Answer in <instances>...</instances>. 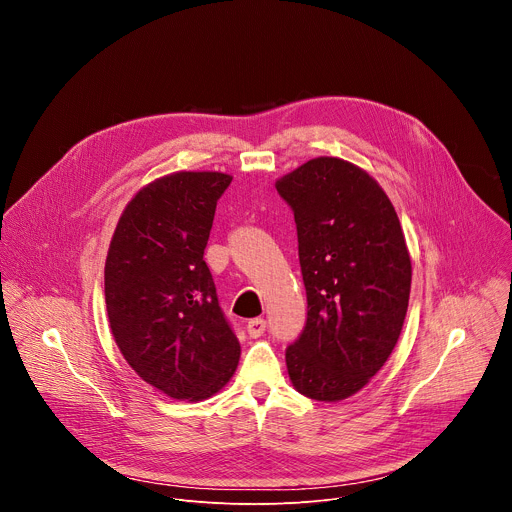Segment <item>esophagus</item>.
Instances as JSON below:
<instances>
[{"label": "esophagus", "mask_w": 512, "mask_h": 512, "mask_svg": "<svg viewBox=\"0 0 512 512\" xmlns=\"http://www.w3.org/2000/svg\"><path fill=\"white\" fill-rule=\"evenodd\" d=\"M265 320L263 318H253L247 322V332L251 338H259L263 332H265Z\"/></svg>", "instance_id": "obj_1"}]
</instances>
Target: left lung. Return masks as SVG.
Listing matches in <instances>:
<instances>
[{
  "mask_svg": "<svg viewBox=\"0 0 512 512\" xmlns=\"http://www.w3.org/2000/svg\"><path fill=\"white\" fill-rule=\"evenodd\" d=\"M298 227L308 320L285 350L289 381L316 401L358 393L391 356L409 306L399 216L362 168L314 158L275 182Z\"/></svg>",
  "mask_w": 512,
  "mask_h": 512,
  "instance_id": "obj_1",
  "label": "left lung"
}]
</instances>
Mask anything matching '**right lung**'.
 Segmentation results:
<instances>
[{"instance_id": "obj_1", "label": "right lung", "mask_w": 512, "mask_h": 512, "mask_svg": "<svg viewBox=\"0 0 512 512\" xmlns=\"http://www.w3.org/2000/svg\"><path fill=\"white\" fill-rule=\"evenodd\" d=\"M231 180L223 172H174L143 186L107 251L113 338L129 367L172 399L212 397L239 364L241 344L204 261L216 200Z\"/></svg>"}]
</instances>
